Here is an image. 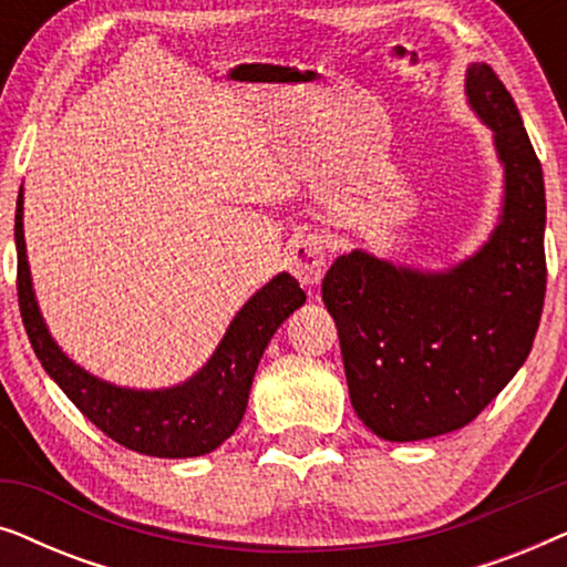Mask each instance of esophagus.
Wrapping results in <instances>:
<instances>
[{
    "label": "esophagus",
    "instance_id": "34e87169",
    "mask_svg": "<svg viewBox=\"0 0 567 567\" xmlns=\"http://www.w3.org/2000/svg\"><path fill=\"white\" fill-rule=\"evenodd\" d=\"M289 268L301 286H317L328 270V247L317 235L297 237L289 245Z\"/></svg>",
    "mask_w": 567,
    "mask_h": 567
}]
</instances>
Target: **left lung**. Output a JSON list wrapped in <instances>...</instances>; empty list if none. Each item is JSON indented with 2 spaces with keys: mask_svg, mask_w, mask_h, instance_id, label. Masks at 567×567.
I'll return each mask as SVG.
<instances>
[{
  "mask_svg": "<svg viewBox=\"0 0 567 567\" xmlns=\"http://www.w3.org/2000/svg\"><path fill=\"white\" fill-rule=\"evenodd\" d=\"M467 97L506 167V206L491 243L449 274L394 268L355 250L322 281L351 405L386 441L441 436L475 421L526 361L545 307L537 152L491 66H470Z\"/></svg>",
  "mask_w": 567,
  "mask_h": 567,
  "instance_id": "left-lung-1",
  "label": "left lung"
}]
</instances>
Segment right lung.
Returning a JSON list of instances; mask_svg holds the SVG:
<instances>
[{
    "instance_id": "right-lung-1",
    "label": "right lung",
    "mask_w": 567,
    "mask_h": 567,
    "mask_svg": "<svg viewBox=\"0 0 567 567\" xmlns=\"http://www.w3.org/2000/svg\"><path fill=\"white\" fill-rule=\"evenodd\" d=\"M18 245V301L30 346L80 413L97 425L107 439L131 452L185 460L221 446L243 421L255 369L286 317L305 305L307 293L297 278L278 274L255 293L231 320L227 336L212 361L181 386L162 392H136L105 384L76 367L59 351L38 312L22 237V190L14 212Z\"/></svg>"
}]
</instances>
